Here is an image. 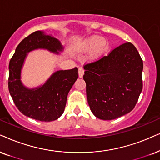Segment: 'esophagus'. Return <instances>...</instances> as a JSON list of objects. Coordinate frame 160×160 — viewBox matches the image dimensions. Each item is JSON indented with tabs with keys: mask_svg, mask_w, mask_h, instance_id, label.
<instances>
[{
	"mask_svg": "<svg viewBox=\"0 0 160 160\" xmlns=\"http://www.w3.org/2000/svg\"><path fill=\"white\" fill-rule=\"evenodd\" d=\"M78 74H79V77L80 78H82V76H83L84 74V69L82 68H79L78 69Z\"/></svg>",
	"mask_w": 160,
	"mask_h": 160,
	"instance_id": "1",
	"label": "esophagus"
}]
</instances>
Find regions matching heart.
I'll return each instance as SVG.
<instances>
[{"label": "heart", "mask_w": 160, "mask_h": 160, "mask_svg": "<svg viewBox=\"0 0 160 160\" xmlns=\"http://www.w3.org/2000/svg\"><path fill=\"white\" fill-rule=\"evenodd\" d=\"M109 43L106 39H103L100 36H92L84 41L82 44V50L88 51L92 49L91 58L92 59H98L101 56L103 55L108 51Z\"/></svg>", "instance_id": "b5f03b06"}]
</instances>
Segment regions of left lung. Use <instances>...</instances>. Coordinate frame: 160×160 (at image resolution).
Here are the masks:
<instances>
[{"label": "left lung", "instance_id": "8db88e82", "mask_svg": "<svg viewBox=\"0 0 160 160\" xmlns=\"http://www.w3.org/2000/svg\"><path fill=\"white\" fill-rule=\"evenodd\" d=\"M83 67L87 100L95 117L111 120L134 109L142 89L143 62L132 43L121 44Z\"/></svg>", "mask_w": 160, "mask_h": 160}]
</instances>
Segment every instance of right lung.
Here are the masks:
<instances>
[{
    "mask_svg": "<svg viewBox=\"0 0 160 160\" xmlns=\"http://www.w3.org/2000/svg\"><path fill=\"white\" fill-rule=\"evenodd\" d=\"M36 48H46L58 53L62 47L58 39L40 31L24 38L9 61V91L22 114L36 120L50 122L59 118L63 113L68 92L78 78V68L58 71L43 86L29 89L21 81V71L26 53Z\"/></svg>",
    "mask_w": 160,
    "mask_h": 160,
    "instance_id": "add662e5",
    "label": "right lung"
}]
</instances>
